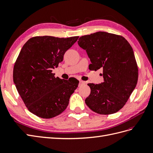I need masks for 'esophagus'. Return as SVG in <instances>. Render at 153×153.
Listing matches in <instances>:
<instances>
[{
    "instance_id": "1",
    "label": "esophagus",
    "mask_w": 153,
    "mask_h": 153,
    "mask_svg": "<svg viewBox=\"0 0 153 153\" xmlns=\"http://www.w3.org/2000/svg\"><path fill=\"white\" fill-rule=\"evenodd\" d=\"M85 84V82L84 81H82V80H80V82H79V86H82V85H84Z\"/></svg>"
}]
</instances>
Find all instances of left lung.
I'll use <instances>...</instances> for the list:
<instances>
[{"label":"left lung","mask_w":153,"mask_h":153,"mask_svg":"<svg viewBox=\"0 0 153 153\" xmlns=\"http://www.w3.org/2000/svg\"><path fill=\"white\" fill-rule=\"evenodd\" d=\"M78 44L86 50L92 70L103 69V82L87 84L91 94L85 100L86 105L99 114L118 112L138 81V66L131 45L124 37L106 32L83 36Z\"/></svg>","instance_id":"8db88e82"}]
</instances>
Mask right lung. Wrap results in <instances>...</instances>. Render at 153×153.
<instances>
[{
  "label": "right lung",
  "instance_id": "right-lung-1",
  "mask_svg": "<svg viewBox=\"0 0 153 153\" xmlns=\"http://www.w3.org/2000/svg\"><path fill=\"white\" fill-rule=\"evenodd\" d=\"M78 38L35 36L23 46L14 66L13 80L27 109L38 117L52 118L67 108L79 81L55 78L52 69Z\"/></svg>",
  "mask_w": 153,
  "mask_h": 153
}]
</instances>
